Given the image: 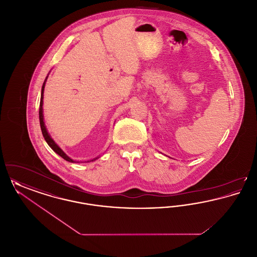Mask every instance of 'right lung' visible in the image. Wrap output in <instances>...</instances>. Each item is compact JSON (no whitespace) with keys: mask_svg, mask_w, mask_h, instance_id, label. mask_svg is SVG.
<instances>
[{"mask_svg":"<svg viewBox=\"0 0 257 257\" xmlns=\"http://www.w3.org/2000/svg\"><path fill=\"white\" fill-rule=\"evenodd\" d=\"M47 79H48V76L46 77V79H45V81H44V83H43V85H42V88H41V96H40V104H39V122H40L41 132H42V135H43V137H44L46 143L48 144V146H49L58 155H60L61 158L66 160L67 162L76 163V161H74V160L71 159L70 157H68V156L64 153V151L61 149V147H59V146L55 143V141L52 139L51 135L48 133V130H47L46 126H45L44 117H43V93H44V87H45V84H46ZM98 158H99V157H96V158H94V159L89 160V161H86V163H88V162H93V161L97 160Z\"/></svg>","mask_w":257,"mask_h":257,"instance_id":"obj_1","label":"right lung"}]
</instances>
